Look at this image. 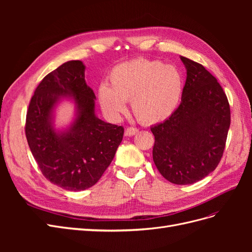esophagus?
<instances>
[{
  "label": "esophagus",
  "mask_w": 252,
  "mask_h": 252,
  "mask_svg": "<svg viewBox=\"0 0 252 252\" xmlns=\"http://www.w3.org/2000/svg\"><path fill=\"white\" fill-rule=\"evenodd\" d=\"M138 131H139V130H138V129H136V128H134V127H129V128L126 129L125 134L128 135V136H131V135H134V134L138 133Z\"/></svg>",
  "instance_id": "obj_1"
}]
</instances>
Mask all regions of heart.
<instances>
[{"label": "heart", "instance_id": "1", "mask_svg": "<svg viewBox=\"0 0 252 252\" xmlns=\"http://www.w3.org/2000/svg\"><path fill=\"white\" fill-rule=\"evenodd\" d=\"M109 86L102 84L97 100L103 112L118 120L131 100L132 111L142 123L158 124L168 120L179 107L185 81L177 66L161 61L135 59L114 66Z\"/></svg>", "mask_w": 252, "mask_h": 252}]
</instances>
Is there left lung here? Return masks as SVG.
<instances>
[{
  "label": "left lung",
  "mask_w": 252,
  "mask_h": 252,
  "mask_svg": "<svg viewBox=\"0 0 252 252\" xmlns=\"http://www.w3.org/2000/svg\"><path fill=\"white\" fill-rule=\"evenodd\" d=\"M187 78L181 104L163 123L151 127L152 158L173 184L189 185L216 169L230 127V108L217 79L199 63L180 57Z\"/></svg>",
  "instance_id": "1"
}]
</instances>
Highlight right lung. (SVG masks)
<instances>
[{
	"label": "right lung",
	"mask_w": 252,
	"mask_h": 252,
	"mask_svg": "<svg viewBox=\"0 0 252 252\" xmlns=\"http://www.w3.org/2000/svg\"><path fill=\"white\" fill-rule=\"evenodd\" d=\"M82 61H68L45 77L29 103L25 132L45 178L65 190L81 191L101 179L123 140L124 128L98 119L95 95L85 81ZM65 100L74 118L63 127L55 112Z\"/></svg>",
	"instance_id": "add662e5"
}]
</instances>
